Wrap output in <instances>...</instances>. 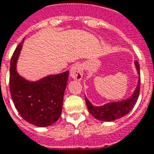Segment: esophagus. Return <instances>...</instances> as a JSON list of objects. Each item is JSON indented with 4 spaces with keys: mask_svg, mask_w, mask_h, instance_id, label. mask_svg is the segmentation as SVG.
I'll use <instances>...</instances> for the list:
<instances>
[{
    "mask_svg": "<svg viewBox=\"0 0 154 154\" xmlns=\"http://www.w3.org/2000/svg\"><path fill=\"white\" fill-rule=\"evenodd\" d=\"M84 68L81 64H75L70 69V76L74 79L80 80L83 77Z\"/></svg>",
    "mask_w": 154,
    "mask_h": 154,
    "instance_id": "obj_1",
    "label": "esophagus"
}]
</instances>
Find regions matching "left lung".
<instances>
[{"mask_svg":"<svg viewBox=\"0 0 154 154\" xmlns=\"http://www.w3.org/2000/svg\"><path fill=\"white\" fill-rule=\"evenodd\" d=\"M135 64L137 67L138 75H140V65L137 61L135 62ZM140 85H141V79L139 78L136 91H134L133 95L130 98L125 101L110 103L101 107H95L91 105V103L88 101V99L85 97V103L91 114L97 119L101 121H113L117 119L122 118L123 116L126 115L132 109L139 97Z\"/></svg>","mask_w":154,"mask_h":154,"instance_id":"obj_1","label":"left lung"}]
</instances>
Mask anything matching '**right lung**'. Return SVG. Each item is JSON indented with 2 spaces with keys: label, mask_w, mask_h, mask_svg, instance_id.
Returning <instances> with one entry per match:
<instances>
[{
  "label": "right lung",
  "mask_w": 154,
  "mask_h": 154,
  "mask_svg": "<svg viewBox=\"0 0 154 154\" xmlns=\"http://www.w3.org/2000/svg\"><path fill=\"white\" fill-rule=\"evenodd\" d=\"M23 42L14 51L10 63L9 87L12 101L23 119L39 127L49 126L62 113L69 71L49 75L36 82L23 79L16 71V63Z\"/></svg>",
  "instance_id": "add662e5"
}]
</instances>
